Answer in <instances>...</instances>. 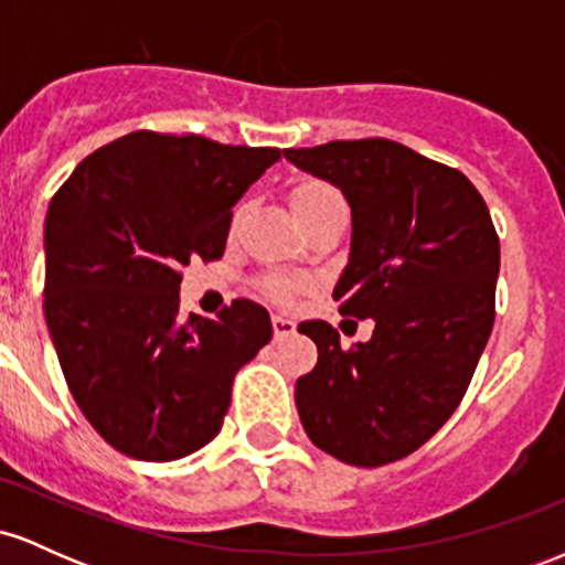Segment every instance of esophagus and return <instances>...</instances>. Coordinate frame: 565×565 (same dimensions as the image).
Here are the masks:
<instances>
[{
	"mask_svg": "<svg viewBox=\"0 0 565 565\" xmlns=\"http://www.w3.org/2000/svg\"><path fill=\"white\" fill-rule=\"evenodd\" d=\"M270 321H274V337H276V340L295 334L297 323L291 321V319H284V316H274V319H270Z\"/></svg>",
	"mask_w": 565,
	"mask_h": 565,
	"instance_id": "obj_1",
	"label": "esophagus"
}]
</instances>
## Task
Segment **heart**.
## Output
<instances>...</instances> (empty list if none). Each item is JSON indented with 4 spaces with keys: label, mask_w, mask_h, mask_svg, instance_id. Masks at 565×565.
I'll list each match as a JSON object with an SVG mask.
<instances>
[{
    "label": "heart",
    "mask_w": 565,
    "mask_h": 565,
    "mask_svg": "<svg viewBox=\"0 0 565 565\" xmlns=\"http://www.w3.org/2000/svg\"><path fill=\"white\" fill-rule=\"evenodd\" d=\"M291 201H295V212H297V217H300V220L319 215V212L329 210V206H334V204H345L342 193L337 191L334 185L323 183V180H305V183L295 188V193H291ZM244 212H246V201H242V204L233 210V217H231L233 228L242 223ZM263 289H265V295L274 297L276 302H289L291 295H295L297 284L287 276H268L263 281Z\"/></svg>",
    "instance_id": "heart-1"
}]
</instances>
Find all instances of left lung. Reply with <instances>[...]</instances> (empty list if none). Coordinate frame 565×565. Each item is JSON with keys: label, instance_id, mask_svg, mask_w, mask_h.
I'll use <instances>...</instances> for the list:
<instances>
[{"label": "left lung", "instance_id": "8db88e82", "mask_svg": "<svg viewBox=\"0 0 565 565\" xmlns=\"http://www.w3.org/2000/svg\"><path fill=\"white\" fill-rule=\"evenodd\" d=\"M353 212L340 313L372 319L369 342L342 348L327 321L300 332L319 364L297 380L300 423L319 449L380 468L417 451L468 393L491 327L499 236L478 188L454 167L395 140L287 148Z\"/></svg>", "mask_w": 565, "mask_h": 565}]
</instances>
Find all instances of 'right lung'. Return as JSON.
I'll use <instances>...</instances> for the list:
<instances>
[{
  "instance_id": "1",
  "label": "right lung",
  "mask_w": 565,
  "mask_h": 565,
  "mask_svg": "<svg viewBox=\"0 0 565 565\" xmlns=\"http://www.w3.org/2000/svg\"><path fill=\"white\" fill-rule=\"evenodd\" d=\"M278 148L138 129L57 188L44 223V319L68 391L103 440L172 462L223 427L236 372L274 337L263 305L180 313L193 257L220 260L233 204Z\"/></svg>"
}]
</instances>
